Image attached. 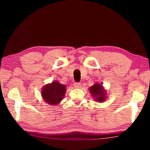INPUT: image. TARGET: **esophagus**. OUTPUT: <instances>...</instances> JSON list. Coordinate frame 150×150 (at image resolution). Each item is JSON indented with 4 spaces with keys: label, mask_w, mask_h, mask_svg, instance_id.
<instances>
[{
    "label": "esophagus",
    "mask_w": 150,
    "mask_h": 150,
    "mask_svg": "<svg viewBox=\"0 0 150 150\" xmlns=\"http://www.w3.org/2000/svg\"><path fill=\"white\" fill-rule=\"evenodd\" d=\"M74 86L76 88H80L81 87V83H74Z\"/></svg>",
    "instance_id": "esophagus-1"
}]
</instances>
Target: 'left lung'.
Instances as JSON below:
<instances>
[{
  "mask_svg": "<svg viewBox=\"0 0 150 150\" xmlns=\"http://www.w3.org/2000/svg\"><path fill=\"white\" fill-rule=\"evenodd\" d=\"M90 92L93 96L96 98L98 102H102L106 99V92L103 88V86L100 84H96L93 85L89 89Z\"/></svg>",
  "mask_w": 150,
  "mask_h": 150,
  "instance_id": "1",
  "label": "left lung"
}]
</instances>
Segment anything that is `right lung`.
<instances>
[{
    "label": "right lung",
    "instance_id": "obj_1",
    "mask_svg": "<svg viewBox=\"0 0 150 150\" xmlns=\"http://www.w3.org/2000/svg\"><path fill=\"white\" fill-rule=\"evenodd\" d=\"M66 87L57 81L52 82L42 88V96L44 101L49 104H57L64 98Z\"/></svg>",
    "mask_w": 150,
    "mask_h": 150
}]
</instances>
